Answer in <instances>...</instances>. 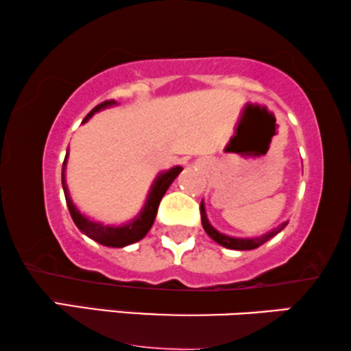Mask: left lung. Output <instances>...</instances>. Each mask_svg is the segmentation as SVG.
I'll return each mask as SVG.
<instances>
[{
    "label": "left lung",
    "mask_w": 351,
    "mask_h": 351,
    "mask_svg": "<svg viewBox=\"0 0 351 351\" xmlns=\"http://www.w3.org/2000/svg\"><path fill=\"white\" fill-rule=\"evenodd\" d=\"M201 223H203V228L204 232L209 234L210 238L214 239L215 243H219L220 246L223 247H228V249H237V251H249V249H256L258 246H262L263 243H267L268 239L275 237L281 232L282 228L286 227L287 222L281 223L280 227H276L275 230H271L270 233L263 234V237H258V238H233V237H228V234H223L215 230L213 225L209 223L208 220V215H206V209H204V203L201 201Z\"/></svg>",
    "instance_id": "1"
}]
</instances>
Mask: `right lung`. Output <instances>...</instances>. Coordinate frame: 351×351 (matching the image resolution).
Listing matches in <instances>:
<instances>
[{
	"label": "right lung",
	"instance_id": "1",
	"mask_svg": "<svg viewBox=\"0 0 351 351\" xmlns=\"http://www.w3.org/2000/svg\"><path fill=\"white\" fill-rule=\"evenodd\" d=\"M113 105H117L114 100H105V102L99 104L97 107H94L93 110H90V112L88 113V117L83 119V123L88 121V119L93 117L94 113H97V112H100V110H104L107 107H113ZM66 158H69V152H66L64 165H62V186H64L66 206H69L71 219H73L76 227H78L81 232L86 234V237H89L90 239H94V241L102 244V246H108V247L129 246V244L141 241V239L145 237V234L148 233V230L152 228L153 222H155L158 206H160V203H161V198L165 196L167 189H169V185L174 182L176 177L179 176L182 171L180 166H174V167H171L169 171L161 172V174L155 179V182H153L150 193H148L145 206L142 208L141 214H138L134 220H131V222L119 225V227H114V225H104V223L94 222V220L88 219L86 215H83L78 209H76V206L73 204V201H71L69 189H66V184H65Z\"/></svg>",
	"mask_w": 351,
	"mask_h": 351
}]
</instances>
